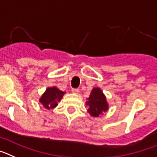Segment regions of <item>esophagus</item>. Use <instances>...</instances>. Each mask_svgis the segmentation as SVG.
Segmentation results:
<instances>
[{
  "label": "esophagus",
  "mask_w": 157,
  "mask_h": 157,
  "mask_svg": "<svg viewBox=\"0 0 157 157\" xmlns=\"http://www.w3.org/2000/svg\"><path fill=\"white\" fill-rule=\"evenodd\" d=\"M72 92L74 93V94H78L79 89L78 88H73L72 89Z\"/></svg>",
  "instance_id": "esophagus-1"
}]
</instances>
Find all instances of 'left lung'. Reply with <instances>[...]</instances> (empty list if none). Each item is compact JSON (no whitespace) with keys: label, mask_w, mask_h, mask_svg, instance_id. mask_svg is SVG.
Returning <instances> with one entry per match:
<instances>
[{"label":"left lung","mask_w":157,"mask_h":157,"mask_svg":"<svg viewBox=\"0 0 157 157\" xmlns=\"http://www.w3.org/2000/svg\"><path fill=\"white\" fill-rule=\"evenodd\" d=\"M86 106L88 108L87 111L91 116L96 117L108 109L106 99L105 95L98 87L92 89L91 94L86 101Z\"/></svg>","instance_id":"left-lung-1"}]
</instances>
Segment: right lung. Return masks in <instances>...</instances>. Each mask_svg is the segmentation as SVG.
Segmentation results:
<instances>
[{
    "mask_svg": "<svg viewBox=\"0 0 157 157\" xmlns=\"http://www.w3.org/2000/svg\"><path fill=\"white\" fill-rule=\"evenodd\" d=\"M64 94L65 92L60 91L57 87H48L40 98V101L45 109H53L58 105V101H60Z\"/></svg>",
    "mask_w": 157,
    "mask_h": 157,
    "instance_id": "1",
    "label": "right lung"
}]
</instances>
